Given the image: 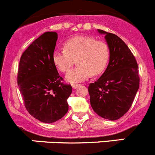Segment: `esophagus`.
Here are the masks:
<instances>
[{
  "label": "esophagus",
  "instance_id": "34e87169",
  "mask_svg": "<svg viewBox=\"0 0 155 155\" xmlns=\"http://www.w3.org/2000/svg\"><path fill=\"white\" fill-rule=\"evenodd\" d=\"M79 86V84H76V83H75V84L72 85V87H73V89H76V88H77Z\"/></svg>",
  "mask_w": 155,
  "mask_h": 155
}]
</instances>
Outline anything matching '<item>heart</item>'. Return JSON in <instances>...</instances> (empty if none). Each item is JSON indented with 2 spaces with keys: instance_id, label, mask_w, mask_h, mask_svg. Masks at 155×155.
Returning a JSON list of instances; mask_svg holds the SVG:
<instances>
[{
  "instance_id": "b5f03b06",
  "label": "heart",
  "mask_w": 155,
  "mask_h": 155,
  "mask_svg": "<svg viewBox=\"0 0 155 155\" xmlns=\"http://www.w3.org/2000/svg\"><path fill=\"white\" fill-rule=\"evenodd\" d=\"M65 50H56L53 53V62L62 72H66L77 59L79 66L66 73V80L70 83L84 81L92 74L102 73L108 64L110 51L108 44L94 37L78 36L65 43Z\"/></svg>"
}]
</instances>
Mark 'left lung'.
Masks as SVG:
<instances>
[{"mask_svg":"<svg viewBox=\"0 0 155 155\" xmlns=\"http://www.w3.org/2000/svg\"><path fill=\"white\" fill-rule=\"evenodd\" d=\"M105 35L110 56L103 74L90 83V104L95 113L105 119L117 120L131 108L139 88L138 64L125 42L117 35L97 30Z\"/></svg>","mask_w":155,"mask_h":155,"instance_id":"1","label":"left lung"}]
</instances>
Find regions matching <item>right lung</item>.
Segmentation results:
<instances>
[{
  "instance_id": "obj_1",
  "label": "right lung",
  "mask_w": 155,
  "mask_h": 155,
  "mask_svg": "<svg viewBox=\"0 0 155 155\" xmlns=\"http://www.w3.org/2000/svg\"><path fill=\"white\" fill-rule=\"evenodd\" d=\"M58 39L56 32H46L23 53L17 73V84L27 110L45 123H53L68 112L67 99L72 86L63 84L53 62Z\"/></svg>"
}]
</instances>
